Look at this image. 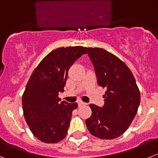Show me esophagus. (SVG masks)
I'll return each instance as SVG.
<instances>
[{"label": "esophagus", "mask_w": 158, "mask_h": 158, "mask_svg": "<svg viewBox=\"0 0 158 158\" xmlns=\"http://www.w3.org/2000/svg\"><path fill=\"white\" fill-rule=\"evenodd\" d=\"M78 105H79V106H85V105H86V103H85V102H82L81 100H79V101H78Z\"/></svg>", "instance_id": "esophagus-1"}]
</instances>
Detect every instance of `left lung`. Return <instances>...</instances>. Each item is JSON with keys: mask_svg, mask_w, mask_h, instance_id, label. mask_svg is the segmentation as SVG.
<instances>
[{"mask_svg": "<svg viewBox=\"0 0 158 158\" xmlns=\"http://www.w3.org/2000/svg\"><path fill=\"white\" fill-rule=\"evenodd\" d=\"M97 76L98 84L106 88L102 107L90 104L88 131L95 137L113 139L123 135L137 113L140 93L133 74L117 56L101 48H86Z\"/></svg>", "mask_w": 158, "mask_h": 158, "instance_id": "left-lung-1", "label": "left lung"}]
</instances>
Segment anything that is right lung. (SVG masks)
<instances>
[{
	"mask_svg": "<svg viewBox=\"0 0 158 158\" xmlns=\"http://www.w3.org/2000/svg\"><path fill=\"white\" fill-rule=\"evenodd\" d=\"M86 51L82 46L58 48L37 66L23 94L24 118L32 134L45 143H56L66 136L72 111L77 103L58 98L64 91L69 70Z\"/></svg>",
	"mask_w": 158,
	"mask_h": 158,
	"instance_id": "obj_1",
	"label": "right lung"
}]
</instances>
